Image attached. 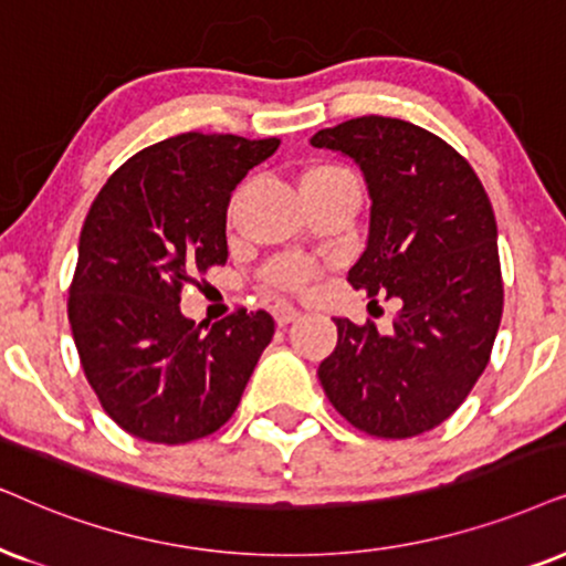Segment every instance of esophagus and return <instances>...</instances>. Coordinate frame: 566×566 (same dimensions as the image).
Wrapping results in <instances>:
<instances>
[{"instance_id":"1","label":"esophagus","mask_w":566,"mask_h":566,"mask_svg":"<svg viewBox=\"0 0 566 566\" xmlns=\"http://www.w3.org/2000/svg\"><path fill=\"white\" fill-rule=\"evenodd\" d=\"M297 316H300V311L295 305H276V311H274V318H276L279 326L292 324V321H295Z\"/></svg>"}]
</instances>
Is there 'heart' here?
<instances>
[{
    "mask_svg": "<svg viewBox=\"0 0 566 566\" xmlns=\"http://www.w3.org/2000/svg\"><path fill=\"white\" fill-rule=\"evenodd\" d=\"M342 171H347V169L334 167V164H318V167L305 169L300 185L313 182V180H324V177H332V175H342ZM307 276H311V266H307L305 261H279L269 269V279L274 284H279V287H300V284L307 282Z\"/></svg>",
    "mask_w": 566,
    "mask_h": 566,
    "instance_id": "obj_1",
    "label": "heart"
}]
</instances>
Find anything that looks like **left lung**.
<instances>
[{
    "mask_svg": "<svg viewBox=\"0 0 566 566\" xmlns=\"http://www.w3.org/2000/svg\"><path fill=\"white\" fill-rule=\"evenodd\" d=\"M311 146L353 159L368 188L366 250L347 282L399 305L389 334L334 318L321 386L370 436L431 431L481 378L502 321L491 200L449 143L405 119L357 117L318 130Z\"/></svg>",
    "mask_w": 566,
    "mask_h": 566,
    "instance_id": "left-lung-1",
    "label": "left lung"
}]
</instances>
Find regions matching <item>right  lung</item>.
<instances>
[{
  "label": "right lung",
  "instance_id": "add662e5",
  "mask_svg": "<svg viewBox=\"0 0 566 566\" xmlns=\"http://www.w3.org/2000/svg\"><path fill=\"white\" fill-rule=\"evenodd\" d=\"M276 138L182 133L127 159L93 200L67 316L85 378L109 418L154 443L227 423L274 336L266 311L196 324L180 290L227 263V206Z\"/></svg>",
  "mask_w": 566,
  "mask_h": 566
}]
</instances>
